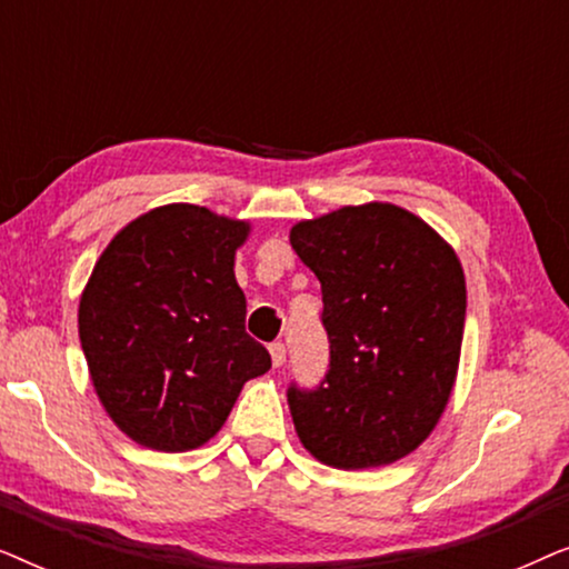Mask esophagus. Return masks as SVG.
I'll return each mask as SVG.
<instances>
[{"instance_id": "esophagus-1", "label": "esophagus", "mask_w": 569, "mask_h": 569, "mask_svg": "<svg viewBox=\"0 0 569 569\" xmlns=\"http://www.w3.org/2000/svg\"><path fill=\"white\" fill-rule=\"evenodd\" d=\"M269 355H271V362H274V368H282L284 360H287V349L282 341H274V345H269Z\"/></svg>"}]
</instances>
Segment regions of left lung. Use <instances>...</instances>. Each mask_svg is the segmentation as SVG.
<instances>
[{
    "instance_id": "1",
    "label": "left lung",
    "mask_w": 569,
    "mask_h": 569,
    "mask_svg": "<svg viewBox=\"0 0 569 569\" xmlns=\"http://www.w3.org/2000/svg\"><path fill=\"white\" fill-rule=\"evenodd\" d=\"M290 243L321 282L331 345L321 386L287 391L298 438L333 469L399 461L430 438L453 393L461 261L430 224L388 201L302 220Z\"/></svg>"
}]
</instances>
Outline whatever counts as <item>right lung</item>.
<instances>
[{
    "label": "right lung",
    "mask_w": 569,
    "mask_h": 569,
    "mask_svg": "<svg viewBox=\"0 0 569 569\" xmlns=\"http://www.w3.org/2000/svg\"><path fill=\"white\" fill-rule=\"evenodd\" d=\"M251 224L197 204L150 209L100 253L80 341L108 417L139 446L183 453L220 432L246 380L271 368L246 333L236 251Z\"/></svg>",
    "instance_id": "add662e5"
}]
</instances>
